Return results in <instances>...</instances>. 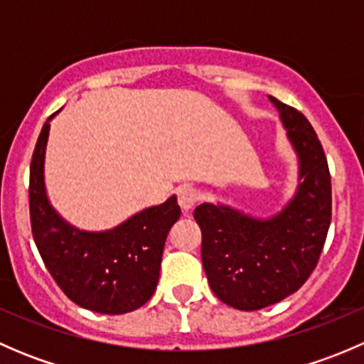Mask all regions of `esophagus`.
Here are the masks:
<instances>
[{
    "label": "esophagus",
    "mask_w": 364,
    "mask_h": 364,
    "mask_svg": "<svg viewBox=\"0 0 364 364\" xmlns=\"http://www.w3.org/2000/svg\"><path fill=\"white\" fill-rule=\"evenodd\" d=\"M197 200H199V196H197L196 190L190 188V186H181V188L178 190V204L181 205V209L185 213H188L190 209H193V205L197 204Z\"/></svg>",
    "instance_id": "obj_1"
}]
</instances>
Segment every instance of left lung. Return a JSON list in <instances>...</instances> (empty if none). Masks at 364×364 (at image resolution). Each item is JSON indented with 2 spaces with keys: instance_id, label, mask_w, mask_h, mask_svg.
Listing matches in <instances>:
<instances>
[{
  "instance_id": "obj_1",
  "label": "left lung",
  "mask_w": 364,
  "mask_h": 364,
  "mask_svg": "<svg viewBox=\"0 0 364 364\" xmlns=\"http://www.w3.org/2000/svg\"><path fill=\"white\" fill-rule=\"evenodd\" d=\"M297 156V188L269 218L227 204L197 205L203 266L220 301L252 311L278 303L308 280L331 223V176L310 121L269 97Z\"/></svg>"
}]
</instances>
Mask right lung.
<instances>
[{
	"label": "right lung",
	"mask_w": 364,
	"mask_h": 364,
	"mask_svg": "<svg viewBox=\"0 0 364 364\" xmlns=\"http://www.w3.org/2000/svg\"><path fill=\"white\" fill-rule=\"evenodd\" d=\"M58 112L43 123L29 167L33 240L50 277L73 303L97 314H128L155 294L165 240L181 209L171 196L109 230H80L68 223L46 190V149Z\"/></svg>",
	"instance_id": "right-lung-1"
}]
</instances>
